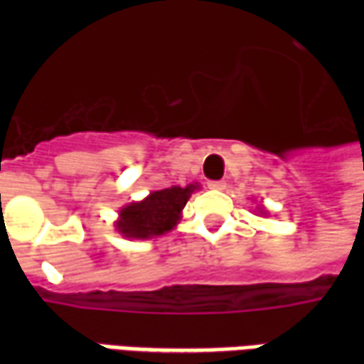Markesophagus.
Listing matches in <instances>:
<instances>
[{
	"mask_svg": "<svg viewBox=\"0 0 364 364\" xmlns=\"http://www.w3.org/2000/svg\"><path fill=\"white\" fill-rule=\"evenodd\" d=\"M208 189H214V191L226 189V183L224 181H208Z\"/></svg>",
	"mask_w": 364,
	"mask_h": 364,
	"instance_id": "obj_1",
	"label": "esophagus"
}]
</instances>
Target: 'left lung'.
I'll use <instances>...</instances> for the list:
<instances>
[{
  "mask_svg": "<svg viewBox=\"0 0 364 364\" xmlns=\"http://www.w3.org/2000/svg\"><path fill=\"white\" fill-rule=\"evenodd\" d=\"M255 213H259L261 214V216H267V210H265V206H263V205H259V206H257V210H255Z\"/></svg>",
  "mask_w": 364,
  "mask_h": 364,
  "instance_id": "1",
  "label": "left lung"
}]
</instances>
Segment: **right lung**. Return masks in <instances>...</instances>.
<instances>
[{
	"mask_svg": "<svg viewBox=\"0 0 364 364\" xmlns=\"http://www.w3.org/2000/svg\"><path fill=\"white\" fill-rule=\"evenodd\" d=\"M200 189L198 183L187 187H167L151 191L142 200L128 203L119 210L114 220V230L127 240H151L164 236L179 224L183 218V208L195 191Z\"/></svg>",
	"mask_w": 364,
	"mask_h": 364,
	"instance_id": "right-lung-1",
	"label": "right lung"
}]
</instances>
